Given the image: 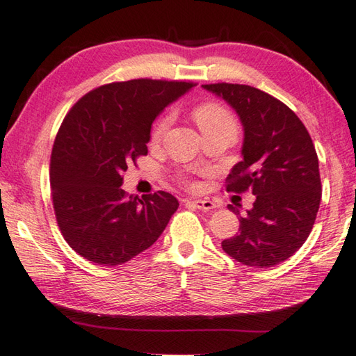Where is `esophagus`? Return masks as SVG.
I'll use <instances>...</instances> for the list:
<instances>
[{"label": "esophagus", "instance_id": "esophagus-1", "mask_svg": "<svg viewBox=\"0 0 356 356\" xmlns=\"http://www.w3.org/2000/svg\"><path fill=\"white\" fill-rule=\"evenodd\" d=\"M186 203H190L194 208H197L200 211H211L216 208V203L207 200V199H194V200H186Z\"/></svg>", "mask_w": 356, "mask_h": 356}]
</instances>
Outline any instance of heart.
<instances>
[{"mask_svg":"<svg viewBox=\"0 0 356 356\" xmlns=\"http://www.w3.org/2000/svg\"><path fill=\"white\" fill-rule=\"evenodd\" d=\"M195 120L200 127V130H207V128H213L217 125H223V124H236V120L231 116V113L223 108L222 105L217 104H205L195 110ZM166 128H168V116H165L157 122L154 127L153 134L151 138L153 140H159L165 134Z\"/></svg>","mask_w":356,"mask_h":356,"instance_id":"heart-1","label":"heart"}]
</instances>
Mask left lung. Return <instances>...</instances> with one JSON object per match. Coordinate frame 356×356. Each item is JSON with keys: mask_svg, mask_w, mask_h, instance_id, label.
Returning a JSON list of instances; mask_svg holds the SVG:
<instances>
[{"mask_svg": "<svg viewBox=\"0 0 356 356\" xmlns=\"http://www.w3.org/2000/svg\"><path fill=\"white\" fill-rule=\"evenodd\" d=\"M202 88L228 104L243 127V159L232 166L226 191L255 195L240 217V234L222 241L223 251L246 266H275L303 246L320 208L311 136L289 107L259 88L226 82Z\"/></svg>", "mask_w": 356, "mask_h": 356, "instance_id": "obj_1", "label": "left lung"}]
</instances>
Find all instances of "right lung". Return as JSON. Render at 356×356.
Listing matches in <instances>:
<instances>
[{
  "label": "right lung",
  "instance_id": "1",
  "mask_svg": "<svg viewBox=\"0 0 356 356\" xmlns=\"http://www.w3.org/2000/svg\"><path fill=\"white\" fill-rule=\"evenodd\" d=\"M191 82L133 79L102 86L73 105L56 134L50 188L58 226L81 257L118 266L143 252L179 208L170 193L128 195L122 174L148 153L156 118Z\"/></svg>",
  "mask_w": 356,
  "mask_h": 356
}]
</instances>
